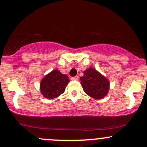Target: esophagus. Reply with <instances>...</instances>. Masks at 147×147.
<instances>
[{"label":"esophagus","instance_id":"1","mask_svg":"<svg viewBox=\"0 0 147 147\" xmlns=\"http://www.w3.org/2000/svg\"><path fill=\"white\" fill-rule=\"evenodd\" d=\"M71 79L72 80H78L79 77L78 76H74V77H71Z\"/></svg>","mask_w":147,"mask_h":147}]
</instances>
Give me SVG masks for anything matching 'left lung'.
<instances>
[{"label":"left lung","mask_w":147,"mask_h":147,"mask_svg":"<svg viewBox=\"0 0 147 147\" xmlns=\"http://www.w3.org/2000/svg\"><path fill=\"white\" fill-rule=\"evenodd\" d=\"M80 80L84 92L92 98L100 99L108 94L109 81L94 69H86Z\"/></svg>","instance_id":"left-lung-1"}]
</instances>
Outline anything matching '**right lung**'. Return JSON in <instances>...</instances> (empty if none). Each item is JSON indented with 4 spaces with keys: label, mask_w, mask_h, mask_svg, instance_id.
I'll return each mask as SVG.
<instances>
[{
    "label": "right lung",
    "mask_w": 147,
    "mask_h": 147,
    "mask_svg": "<svg viewBox=\"0 0 147 147\" xmlns=\"http://www.w3.org/2000/svg\"><path fill=\"white\" fill-rule=\"evenodd\" d=\"M69 82L67 75L55 69L42 79L40 83L41 92L46 98H55L65 92Z\"/></svg>",
    "instance_id": "obj_1"
}]
</instances>
